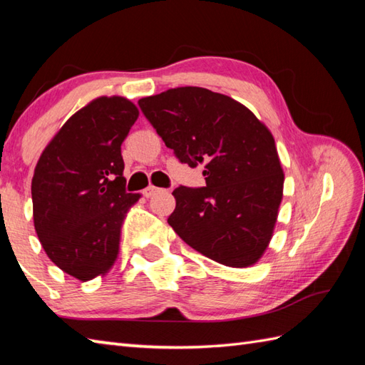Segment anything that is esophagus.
<instances>
[{"instance_id": "1", "label": "esophagus", "mask_w": 365, "mask_h": 365, "mask_svg": "<svg viewBox=\"0 0 365 365\" xmlns=\"http://www.w3.org/2000/svg\"><path fill=\"white\" fill-rule=\"evenodd\" d=\"M157 191H158L157 187H153V185H149V187H147V188L143 191V195H144L145 197H150V196H153Z\"/></svg>"}]
</instances>
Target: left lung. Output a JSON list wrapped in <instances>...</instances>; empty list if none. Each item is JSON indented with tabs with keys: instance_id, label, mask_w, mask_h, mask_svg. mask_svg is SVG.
Here are the masks:
<instances>
[{
	"instance_id": "1",
	"label": "left lung",
	"mask_w": 365,
	"mask_h": 365,
	"mask_svg": "<svg viewBox=\"0 0 365 365\" xmlns=\"http://www.w3.org/2000/svg\"><path fill=\"white\" fill-rule=\"evenodd\" d=\"M166 147L205 187L174 190L169 226L185 243L226 267L254 265L273 237L284 173L271 131L237 100L185 86L138 102Z\"/></svg>"
}]
</instances>
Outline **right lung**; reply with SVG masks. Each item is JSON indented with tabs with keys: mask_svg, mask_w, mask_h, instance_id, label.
<instances>
[{
	"mask_svg": "<svg viewBox=\"0 0 365 365\" xmlns=\"http://www.w3.org/2000/svg\"><path fill=\"white\" fill-rule=\"evenodd\" d=\"M138 115L123 97L92 100L61 127L34 169L37 237L54 265L83 282L114 265L122 222L141 197L125 191L120 153Z\"/></svg>",
	"mask_w": 365,
	"mask_h": 365,
	"instance_id": "add662e5",
	"label": "right lung"
}]
</instances>
